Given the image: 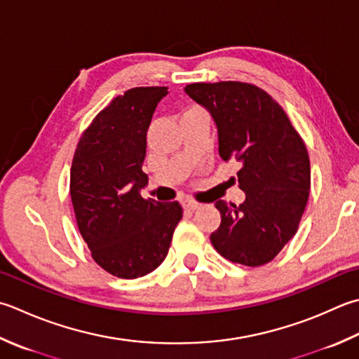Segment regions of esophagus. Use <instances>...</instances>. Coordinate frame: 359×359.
Returning <instances> with one entry per match:
<instances>
[{
	"label": "esophagus",
	"instance_id": "34e87169",
	"mask_svg": "<svg viewBox=\"0 0 359 359\" xmlns=\"http://www.w3.org/2000/svg\"><path fill=\"white\" fill-rule=\"evenodd\" d=\"M185 208H188V210H198V208H201V203L193 201V199H187L185 201Z\"/></svg>",
	"mask_w": 359,
	"mask_h": 359
}]
</instances>
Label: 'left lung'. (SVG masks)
Instances as JSON below:
<instances>
[{
    "label": "left lung",
    "mask_w": 359,
    "mask_h": 359,
    "mask_svg": "<svg viewBox=\"0 0 359 359\" xmlns=\"http://www.w3.org/2000/svg\"><path fill=\"white\" fill-rule=\"evenodd\" d=\"M185 93L213 116L222 160L241 163L240 205L217 201L213 248L231 263L263 266L296 235L310 194V157L285 110L245 82L189 83Z\"/></svg>",
    "instance_id": "8db88e82"
}]
</instances>
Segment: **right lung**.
<instances>
[{
  "instance_id": "1",
  "label": "right lung",
  "mask_w": 359,
  "mask_h": 359,
  "mask_svg": "<svg viewBox=\"0 0 359 359\" xmlns=\"http://www.w3.org/2000/svg\"><path fill=\"white\" fill-rule=\"evenodd\" d=\"M168 87H137L116 96L77 143L69 194L95 262L119 278H138L168 255L184 210L179 202L143 199L146 132Z\"/></svg>"
}]
</instances>
